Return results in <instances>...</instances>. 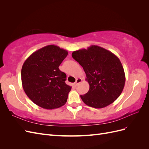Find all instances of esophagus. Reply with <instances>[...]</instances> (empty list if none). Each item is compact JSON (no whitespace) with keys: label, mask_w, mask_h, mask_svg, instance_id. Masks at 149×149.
<instances>
[{"label":"esophagus","mask_w":149,"mask_h":149,"mask_svg":"<svg viewBox=\"0 0 149 149\" xmlns=\"http://www.w3.org/2000/svg\"><path fill=\"white\" fill-rule=\"evenodd\" d=\"M81 81H82V79H81L79 78H77V79H76V81L74 83V86H77L79 83H80Z\"/></svg>","instance_id":"obj_1"}]
</instances>
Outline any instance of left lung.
I'll list each match as a JSON object with an SVG mask.
<instances>
[{
	"mask_svg": "<svg viewBox=\"0 0 149 149\" xmlns=\"http://www.w3.org/2000/svg\"><path fill=\"white\" fill-rule=\"evenodd\" d=\"M86 75L88 92L81 95L86 104L102 108L115 101L123 92L125 76L118 57L109 50L96 45L72 53Z\"/></svg>",
	"mask_w": 149,
	"mask_h": 149,
	"instance_id": "obj_1",
	"label": "left lung"
}]
</instances>
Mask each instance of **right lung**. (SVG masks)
Listing matches in <instances>:
<instances>
[{
    "label": "right lung",
    "instance_id": "obj_1",
    "mask_svg": "<svg viewBox=\"0 0 149 149\" xmlns=\"http://www.w3.org/2000/svg\"><path fill=\"white\" fill-rule=\"evenodd\" d=\"M68 52L50 45L35 52L22 66V86L35 104L53 109L63 106L71 87L65 83L66 75L59 66Z\"/></svg>",
    "mask_w": 149,
    "mask_h": 149
}]
</instances>
